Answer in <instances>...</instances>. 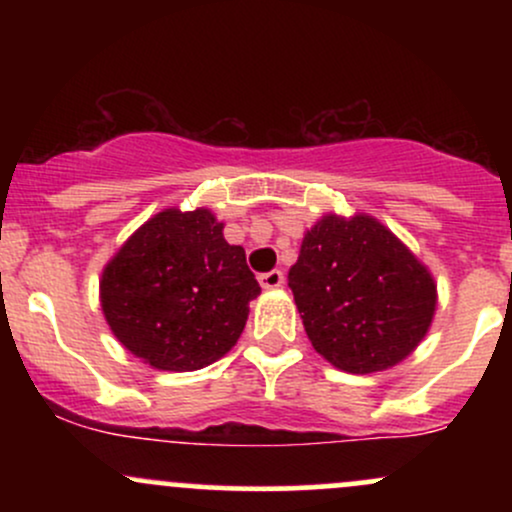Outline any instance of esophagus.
<instances>
[{
    "mask_svg": "<svg viewBox=\"0 0 512 512\" xmlns=\"http://www.w3.org/2000/svg\"><path fill=\"white\" fill-rule=\"evenodd\" d=\"M260 286H262V289H267V291L279 289V286H284V272H279V269H272V272L260 274Z\"/></svg>",
    "mask_w": 512,
    "mask_h": 512,
    "instance_id": "obj_1",
    "label": "esophagus"
}]
</instances>
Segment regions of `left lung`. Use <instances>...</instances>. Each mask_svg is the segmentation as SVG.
<instances>
[{
    "label": "left lung",
    "instance_id": "left-lung-1",
    "mask_svg": "<svg viewBox=\"0 0 512 512\" xmlns=\"http://www.w3.org/2000/svg\"><path fill=\"white\" fill-rule=\"evenodd\" d=\"M289 286L313 349L354 375L402 363L431 330L438 305L426 264L368 214L317 219Z\"/></svg>",
    "mask_w": 512,
    "mask_h": 512
}]
</instances>
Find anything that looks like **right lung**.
I'll return each mask as SVG.
<instances>
[{"mask_svg": "<svg viewBox=\"0 0 512 512\" xmlns=\"http://www.w3.org/2000/svg\"><path fill=\"white\" fill-rule=\"evenodd\" d=\"M260 284L207 207L158 211L101 274L115 339L151 368L187 373L219 361L245 330Z\"/></svg>", "mask_w": 512, "mask_h": 512, "instance_id": "obj_1", "label": "right lung"}]
</instances>
